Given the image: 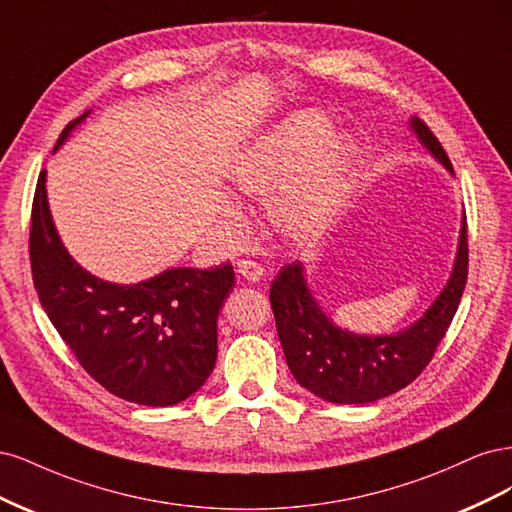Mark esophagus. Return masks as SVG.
I'll return each instance as SVG.
<instances>
[{"instance_id":"esophagus-1","label":"esophagus","mask_w":512,"mask_h":512,"mask_svg":"<svg viewBox=\"0 0 512 512\" xmlns=\"http://www.w3.org/2000/svg\"><path fill=\"white\" fill-rule=\"evenodd\" d=\"M236 272L244 280H249V283H257V280H261V276H263V268L257 261H251V259H240L236 263Z\"/></svg>"}]
</instances>
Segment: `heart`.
<instances>
[{
    "label": "heart",
    "mask_w": 512,
    "mask_h": 512,
    "mask_svg": "<svg viewBox=\"0 0 512 512\" xmlns=\"http://www.w3.org/2000/svg\"><path fill=\"white\" fill-rule=\"evenodd\" d=\"M334 123L321 110L293 112L242 148L232 180L242 193L272 197V221L291 240L323 236L349 202L361 146L355 138L332 142ZM227 219L242 221L229 202Z\"/></svg>",
    "instance_id": "obj_1"
}]
</instances>
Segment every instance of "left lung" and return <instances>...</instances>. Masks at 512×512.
<instances>
[{
	"label": "left lung",
	"instance_id": "left-lung-1",
	"mask_svg": "<svg viewBox=\"0 0 512 512\" xmlns=\"http://www.w3.org/2000/svg\"><path fill=\"white\" fill-rule=\"evenodd\" d=\"M410 129L453 176V166L421 119ZM468 278L466 214L451 276L423 317L395 334H355L336 325L312 295L302 261L283 266L270 287L276 329L291 374L304 389L334 404H368L404 389L430 364L455 317Z\"/></svg>",
	"mask_w": 512,
	"mask_h": 512
}]
</instances>
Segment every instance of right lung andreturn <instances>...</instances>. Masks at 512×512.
Returning <instances> with one entry per match:
<instances>
[{"label": "right lung", "instance_id": "1", "mask_svg": "<svg viewBox=\"0 0 512 512\" xmlns=\"http://www.w3.org/2000/svg\"><path fill=\"white\" fill-rule=\"evenodd\" d=\"M89 112L63 129L53 153ZM29 257L48 319L80 366L117 398L174 406L206 383L217 364L219 312L236 280L232 263L210 270L170 268L136 285L97 278L57 234L46 170L31 210Z\"/></svg>", "mask_w": 512, "mask_h": 512}]
</instances>
